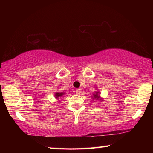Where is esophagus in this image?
<instances>
[{
	"mask_svg": "<svg viewBox=\"0 0 153 153\" xmlns=\"http://www.w3.org/2000/svg\"><path fill=\"white\" fill-rule=\"evenodd\" d=\"M76 90V92H77V94H81L82 89L80 88H77Z\"/></svg>",
	"mask_w": 153,
	"mask_h": 153,
	"instance_id": "esophagus-1",
	"label": "esophagus"
}]
</instances>
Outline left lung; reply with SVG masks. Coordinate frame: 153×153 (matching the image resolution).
Here are the masks:
<instances>
[{
    "label": "left lung",
    "instance_id": "left-lung-1",
    "mask_svg": "<svg viewBox=\"0 0 153 153\" xmlns=\"http://www.w3.org/2000/svg\"><path fill=\"white\" fill-rule=\"evenodd\" d=\"M93 96H94V98H96V99L100 98L99 92H96L95 93H94V94H93Z\"/></svg>",
    "mask_w": 153,
    "mask_h": 153
}]
</instances>
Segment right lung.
Returning <instances> with one entry per match:
<instances>
[{
    "label": "right lung",
    "instance_id": "right-lung-1",
    "mask_svg": "<svg viewBox=\"0 0 153 153\" xmlns=\"http://www.w3.org/2000/svg\"><path fill=\"white\" fill-rule=\"evenodd\" d=\"M64 94H65V92H56L55 94V98H59L60 97H62V96H63Z\"/></svg>",
    "mask_w": 153,
    "mask_h": 153
}]
</instances>
